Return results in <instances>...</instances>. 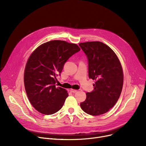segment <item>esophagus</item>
Instances as JSON below:
<instances>
[{"label": "esophagus", "mask_w": 146, "mask_h": 146, "mask_svg": "<svg viewBox=\"0 0 146 146\" xmlns=\"http://www.w3.org/2000/svg\"><path fill=\"white\" fill-rule=\"evenodd\" d=\"M70 92H71L72 93H76V92H77L78 90H75V89H70Z\"/></svg>", "instance_id": "1"}]
</instances>
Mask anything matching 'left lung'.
I'll list each match as a JSON object with an SVG mask.
<instances>
[{"mask_svg": "<svg viewBox=\"0 0 146 146\" xmlns=\"http://www.w3.org/2000/svg\"><path fill=\"white\" fill-rule=\"evenodd\" d=\"M79 45L88 58L89 78L96 80L94 90L86 94L80 107L91 115L104 114L115 105L121 93L123 72L120 61L113 50L101 42Z\"/></svg>", "mask_w": 146, "mask_h": 146, "instance_id": "left-lung-1", "label": "left lung"}]
</instances>
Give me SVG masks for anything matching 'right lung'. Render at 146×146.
Masks as SVG:
<instances>
[{
    "mask_svg": "<svg viewBox=\"0 0 146 146\" xmlns=\"http://www.w3.org/2000/svg\"><path fill=\"white\" fill-rule=\"evenodd\" d=\"M80 50L78 45L54 40L39 46L30 56L24 72V85L34 108L45 115L58 111L68 96L65 89L56 87V77L65 63Z\"/></svg>",
    "mask_w": 146,
    "mask_h": 146,
    "instance_id": "obj_1",
    "label": "right lung"
}]
</instances>
